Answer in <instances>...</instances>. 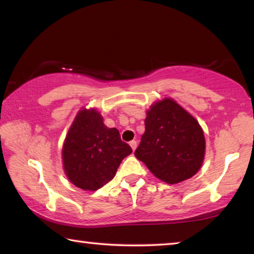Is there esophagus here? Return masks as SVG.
Returning <instances> with one entry per match:
<instances>
[{
	"label": "esophagus",
	"mask_w": 254,
	"mask_h": 254,
	"mask_svg": "<svg viewBox=\"0 0 254 254\" xmlns=\"http://www.w3.org/2000/svg\"><path fill=\"white\" fill-rule=\"evenodd\" d=\"M136 145H137V143H136V141H134V140H132V141H130V147L132 148V150H133V151H134V150L136 149Z\"/></svg>",
	"instance_id": "1"
}]
</instances>
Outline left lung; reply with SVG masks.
Instances as JSON below:
<instances>
[{"label":"left lung","instance_id":"1","mask_svg":"<svg viewBox=\"0 0 254 254\" xmlns=\"http://www.w3.org/2000/svg\"><path fill=\"white\" fill-rule=\"evenodd\" d=\"M134 156L157 178L173 185L192 177L200 169L205 156L203 128L173 98L151 105Z\"/></svg>","mask_w":254,"mask_h":254}]
</instances>
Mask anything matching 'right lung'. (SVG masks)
<instances>
[{
  "instance_id": "add662e5",
  "label": "right lung",
  "mask_w": 254,
  "mask_h": 254,
  "mask_svg": "<svg viewBox=\"0 0 254 254\" xmlns=\"http://www.w3.org/2000/svg\"><path fill=\"white\" fill-rule=\"evenodd\" d=\"M131 152L118 128L105 126L100 112L83 109L64 142V170L76 187L97 190L113 179L120 163Z\"/></svg>"
}]
</instances>
